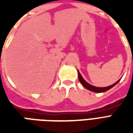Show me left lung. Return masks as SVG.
<instances>
[{
	"label": "left lung",
	"instance_id": "1",
	"mask_svg": "<svg viewBox=\"0 0 133 133\" xmlns=\"http://www.w3.org/2000/svg\"><path fill=\"white\" fill-rule=\"evenodd\" d=\"M78 78H79V81L81 82V83L83 85L84 88H85L86 89L89 90L90 91H92V92H106V91H108V90H110V88H112V87H114L116 84L120 81V80H118V81L116 82V83H115L114 84H112L111 85H110V86L108 87H104V88H98V87H95L93 86L92 85H90L88 83H87L86 81L84 80L83 77H82V75L80 73V72L78 70Z\"/></svg>",
	"mask_w": 133,
	"mask_h": 133
}]
</instances>
